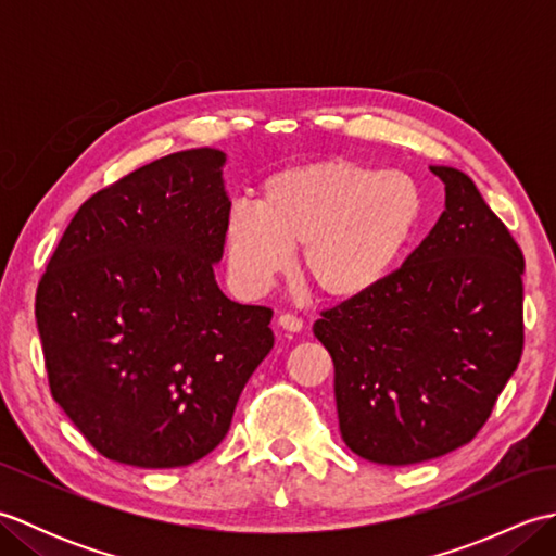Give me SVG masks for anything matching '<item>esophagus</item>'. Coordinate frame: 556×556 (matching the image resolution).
Wrapping results in <instances>:
<instances>
[{
    "label": "esophagus",
    "instance_id": "34e87169",
    "mask_svg": "<svg viewBox=\"0 0 556 556\" xmlns=\"http://www.w3.org/2000/svg\"><path fill=\"white\" fill-rule=\"evenodd\" d=\"M277 325H279L281 329H287V332H301V329H303V320H301V317L291 315V313L279 315V317H277Z\"/></svg>",
    "mask_w": 556,
    "mask_h": 556
}]
</instances>
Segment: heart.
Instances as JSON below:
<instances>
[{"instance_id":"1","label":"heart","mask_w":556,"mask_h":556,"mask_svg":"<svg viewBox=\"0 0 556 556\" xmlns=\"http://www.w3.org/2000/svg\"><path fill=\"white\" fill-rule=\"evenodd\" d=\"M425 212L420 184L404 172L349 160L299 164L271 174L260 203L229 210V269L243 289L265 291L301 248V277L325 301H358L399 267Z\"/></svg>"}]
</instances>
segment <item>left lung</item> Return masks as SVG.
Masks as SVG:
<instances>
[{"mask_svg": "<svg viewBox=\"0 0 556 556\" xmlns=\"http://www.w3.org/2000/svg\"><path fill=\"white\" fill-rule=\"evenodd\" d=\"M444 212L394 275L313 325L334 363L341 440L408 466L468 444L523 351V253L476 184L430 167Z\"/></svg>", "mask_w": 556, "mask_h": 556, "instance_id": "1", "label": "left lung"}]
</instances>
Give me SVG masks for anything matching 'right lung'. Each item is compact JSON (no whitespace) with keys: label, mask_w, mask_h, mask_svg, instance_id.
Returning <instances> with one entry per match:
<instances>
[{"label":"right lung","mask_w":556,"mask_h":556,"mask_svg":"<svg viewBox=\"0 0 556 556\" xmlns=\"http://www.w3.org/2000/svg\"><path fill=\"white\" fill-rule=\"evenodd\" d=\"M215 148L150 162L80 205L35 317L52 396L116 464L179 468L229 432L275 346L271 311L215 279L231 200Z\"/></svg>","instance_id":"1"}]
</instances>
